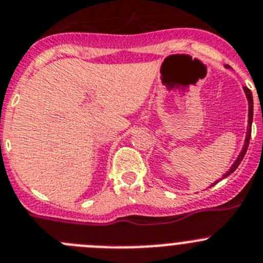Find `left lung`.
<instances>
[{
  "label": "left lung",
  "instance_id": "obj_1",
  "mask_svg": "<svg viewBox=\"0 0 263 263\" xmlns=\"http://www.w3.org/2000/svg\"><path fill=\"white\" fill-rule=\"evenodd\" d=\"M244 92H245V95H247L248 104H249V112H248V118H249V119H248V128H247V136H245V143H244V146H242V151L240 152L239 157H237L236 161L234 162V165H232L231 167H230V170H228L227 173H226L224 175H223V178H227L228 175H231V174L234 173V171L236 170L237 167H239V165H240V163H241L242 158H244L245 153H247L248 146H249L250 134H252V122H253V96H252V92H250V90L248 89L247 87H244ZM218 181H219V180H217V181H215V183H218ZM214 184H213V185H214ZM213 185H212V187H213Z\"/></svg>",
  "mask_w": 263,
  "mask_h": 263
}]
</instances>
